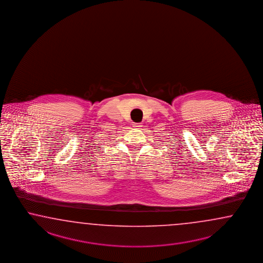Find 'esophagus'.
I'll return each instance as SVG.
<instances>
[{"mask_svg": "<svg viewBox=\"0 0 263 263\" xmlns=\"http://www.w3.org/2000/svg\"><path fill=\"white\" fill-rule=\"evenodd\" d=\"M141 126H142L141 123H134V124H133V127H134V128L141 129Z\"/></svg>", "mask_w": 263, "mask_h": 263, "instance_id": "1", "label": "esophagus"}]
</instances>
